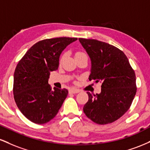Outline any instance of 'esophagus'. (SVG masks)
<instances>
[{"label":"esophagus","instance_id":"34e87169","mask_svg":"<svg viewBox=\"0 0 150 150\" xmlns=\"http://www.w3.org/2000/svg\"><path fill=\"white\" fill-rule=\"evenodd\" d=\"M70 93H72V94H77V93L80 92V89H75V88H71L69 90Z\"/></svg>","mask_w":150,"mask_h":150}]
</instances>
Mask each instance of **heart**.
Wrapping results in <instances>:
<instances>
[{
	"mask_svg": "<svg viewBox=\"0 0 150 150\" xmlns=\"http://www.w3.org/2000/svg\"><path fill=\"white\" fill-rule=\"evenodd\" d=\"M85 54V53H82V52H77L76 54H75V56H81V55H83Z\"/></svg>",
	"mask_w": 150,
	"mask_h": 150,
	"instance_id": "obj_1",
	"label": "heart"
}]
</instances>
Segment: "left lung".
Wrapping results in <instances>:
<instances>
[{"label":"left lung","instance_id":"obj_1","mask_svg":"<svg viewBox=\"0 0 150 150\" xmlns=\"http://www.w3.org/2000/svg\"><path fill=\"white\" fill-rule=\"evenodd\" d=\"M91 61L89 80L101 81L99 94L87 92L84 113L97 124L114 122L130 108L136 94V77L128 58L118 48L95 39H79Z\"/></svg>","mask_w":150,"mask_h":150}]
</instances>
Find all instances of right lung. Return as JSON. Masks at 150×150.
Here are the masks:
<instances>
[{
    "instance_id": "add662e5",
    "label": "right lung",
    "mask_w": 150,
    "mask_h": 150,
    "mask_svg": "<svg viewBox=\"0 0 150 150\" xmlns=\"http://www.w3.org/2000/svg\"><path fill=\"white\" fill-rule=\"evenodd\" d=\"M77 38L59 37L36 43L19 61L14 73L13 94L27 119L44 124L53 119L68 94L49 85L50 73L58 70L61 53Z\"/></svg>"
}]
</instances>
